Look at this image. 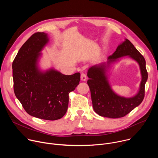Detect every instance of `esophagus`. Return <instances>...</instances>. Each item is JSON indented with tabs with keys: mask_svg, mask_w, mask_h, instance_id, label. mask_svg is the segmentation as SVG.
Returning <instances> with one entry per match:
<instances>
[{
	"mask_svg": "<svg viewBox=\"0 0 158 158\" xmlns=\"http://www.w3.org/2000/svg\"><path fill=\"white\" fill-rule=\"evenodd\" d=\"M81 79L82 81H85L87 80V76L84 73H82L81 74Z\"/></svg>",
	"mask_w": 158,
	"mask_h": 158,
	"instance_id": "obj_1",
	"label": "esophagus"
}]
</instances>
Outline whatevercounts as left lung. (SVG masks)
I'll list each match as a JSON object with an SVG mask.
<instances>
[{"label":"left lung","mask_w":158,"mask_h":158,"mask_svg":"<svg viewBox=\"0 0 158 158\" xmlns=\"http://www.w3.org/2000/svg\"><path fill=\"white\" fill-rule=\"evenodd\" d=\"M126 56L139 63L142 74L140 90L136 95L130 98L121 97L113 91L106 74L111 63ZM87 76L89 78L87 84L90 90L92 106L94 111L100 116L111 118L123 117L138 106L144 98V87L148 79L146 61L128 39H125V41L118 46L112 55L109 56L107 63H103L90 67Z\"/></svg>","instance_id":"1"}]
</instances>
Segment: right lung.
<instances>
[{
    "mask_svg": "<svg viewBox=\"0 0 158 158\" xmlns=\"http://www.w3.org/2000/svg\"><path fill=\"white\" fill-rule=\"evenodd\" d=\"M48 35L37 32L22 45L13 63L14 90L25 110L31 116L56 120L66 113L69 94L79 84L81 74L64 75L38 67L40 52L48 42Z\"/></svg>",
    "mask_w": 158,
    "mask_h": 158,
    "instance_id": "1",
    "label": "right lung"
}]
</instances>
